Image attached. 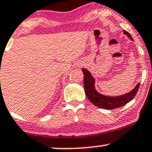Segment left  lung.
Segmentation results:
<instances>
[{
  "label": "left lung",
  "instance_id": "left-lung-1",
  "mask_svg": "<svg viewBox=\"0 0 152 152\" xmlns=\"http://www.w3.org/2000/svg\"><path fill=\"white\" fill-rule=\"evenodd\" d=\"M123 33L126 34L128 37L130 38L131 40H133L132 37L128 31H126V30H123ZM82 71L84 73V86L86 96L93 104L98 107L103 108V109L113 110L126 104L134 98L140 86V84H138L131 92L122 95V96H115V97L104 96V95L99 94L95 90L94 86V79L91 76V73L85 68H83Z\"/></svg>",
  "mask_w": 152,
  "mask_h": 152
}]
</instances>
